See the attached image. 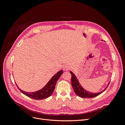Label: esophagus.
<instances>
[{"mask_svg": "<svg viewBox=\"0 0 125 125\" xmlns=\"http://www.w3.org/2000/svg\"><path fill=\"white\" fill-rule=\"evenodd\" d=\"M70 68V67L69 66V65H65L63 67V69L65 71H67L69 70Z\"/></svg>", "mask_w": 125, "mask_h": 125, "instance_id": "1", "label": "esophagus"}]
</instances>
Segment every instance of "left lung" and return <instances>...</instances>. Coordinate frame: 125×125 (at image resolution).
I'll use <instances>...</instances> for the list:
<instances>
[{"label": "left lung", "instance_id": "1", "mask_svg": "<svg viewBox=\"0 0 125 125\" xmlns=\"http://www.w3.org/2000/svg\"><path fill=\"white\" fill-rule=\"evenodd\" d=\"M70 73L71 74V84L72 86H73V89L74 93L79 97H82V98H93L95 97L98 95H100L102 93H103V92L105 91L104 90L103 91L101 92H99L98 93H90L89 92L86 91L84 90L83 87L81 86L79 82H78L77 78L76 77L75 75L73 73V72L70 71ZM109 83L108 84V86L105 89H106L107 87L108 86V85L109 84Z\"/></svg>", "mask_w": 125, "mask_h": 125}]
</instances>
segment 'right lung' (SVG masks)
Returning <instances> with one entry per match:
<instances>
[{
    "label": "right lung",
    "mask_w": 125,
    "mask_h": 125,
    "mask_svg": "<svg viewBox=\"0 0 125 125\" xmlns=\"http://www.w3.org/2000/svg\"><path fill=\"white\" fill-rule=\"evenodd\" d=\"M63 73V70H60V71H59L54 76L52 77V78L50 80L48 83L43 88L37 92H25L21 90L18 86L17 87L18 89L21 91V92H22L26 96L32 98V99L35 100L44 99L45 98L50 97L52 94V93H53L56 83Z\"/></svg>",
    "instance_id": "add662e5"
}]
</instances>
